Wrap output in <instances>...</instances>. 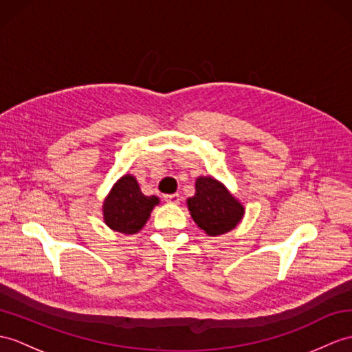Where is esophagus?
<instances>
[{
    "label": "esophagus",
    "instance_id": "1",
    "mask_svg": "<svg viewBox=\"0 0 352 352\" xmlns=\"http://www.w3.org/2000/svg\"><path fill=\"white\" fill-rule=\"evenodd\" d=\"M163 199H165L168 204H178L179 202V195L178 193L165 195V196H163Z\"/></svg>",
    "mask_w": 352,
    "mask_h": 352
}]
</instances>
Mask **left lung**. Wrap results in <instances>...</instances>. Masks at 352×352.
<instances>
[{
  "instance_id": "1",
  "label": "left lung",
  "mask_w": 352,
  "mask_h": 352,
  "mask_svg": "<svg viewBox=\"0 0 352 352\" xmlns=\"http://www.w3.org/2000/svg\"><path fill=\"white\" fill-rule=\"evenodd\" d=\"M193 222L208 236L223 235L241 222L244 206L213 177H198L195 195L186 201Z\"/></svg>"
}]
</instances>
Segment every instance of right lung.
Masks as SVG:
<instances>
[{"label":"right lung","mask_w":352,"mask_h":352,"mask_svg":"<svg viewBox=\"0 0 352 352\" xmlns=\"http://www.w3.org/2000/svg\"><path fill=\"white\" fill-rule=\"evenodd\" d=\"M159 204L157 196H145L138 179L132 174H126L117 179L103 201V220L112 231L133 235L142 230L153 208Z\"/></svg>","instance_id":"1"}]
</instances>
